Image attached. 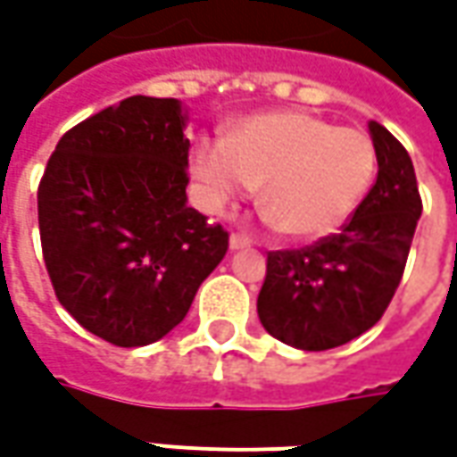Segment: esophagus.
<instances>
[{
	"label": "esophagus",
	"mask_w": 457,
	"mask_h": 457,
	"mask_svg": "<svg viewBox=\"0 0 457 457\" xmlns=\"http://www.w3.org/2000/svg\"><path fill=\"white\" fill-rule=\"evenodd\" d=\"M249 246H252V241L246 237L231 234V238H228V249H231V252H241V249H249Z\"/></svg>",
	"instance_id": "34e87169"
}]
</instances>
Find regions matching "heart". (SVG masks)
Here are the masks:
<instances>
[{
	"label": "heart",
	"instance_id": "b5f03b06",
	"mask_svg": "<svg viewBox=\"0 0 457 457\" xmlns=\"http://www.w3.org/2000/svg\"><path fill=\"white\" fill-rule=\"evenodd\" d=\"M190 178L198 203L216 216L259 185V208L274 231L312 241L356 213L377 178V150L359 129L282 109L241 119L226 139H201Z\"/></svg>",
	"mask_w": 457,
	"mask_h": 457
}]
</instances>
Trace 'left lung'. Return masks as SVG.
Masks as SVG:
<instances>
[{"instance_id":"8db88e82","label":"left lung","mask_w":457,"mask_h":457,"mask_svg":"<svg viewBox=\"0 0 457 457\" xmlns=\"http://www.w3.org/2000/svg\"><path fill=\"white\" fill-rule=\"evenodd\" d=\"M378 175L341 234L300 252H272L256 300L264 330L300 351L359 338L392 303L422 216L407 150L369 121Z\"/></svg>"}]
</instances>
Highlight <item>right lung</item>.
Masks as SVG:
<instances>
[{
	"label": "right lung",
	"mask_w": 457,
	"mask_h": 457,
	"mask_svg": "<svg viewBox=\"0 0 457 457\" xmlns=\"http://www.w3.org/2000/svg\"><path fill=\"white\" fill-rule=\"evenodd\" d=\"M187 109L129 96L65 132L37 190L61 305L88 333L137 348L183 323L228 234L187 208Z\"/></svg>",
	"instance_id": "right-lung-1"
}]
</instances>
